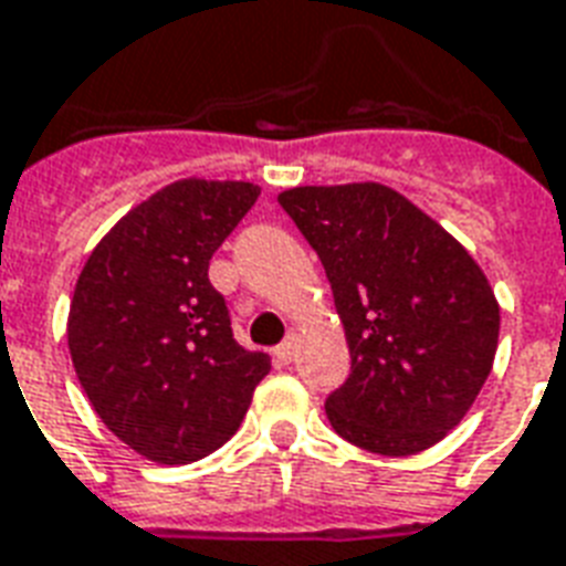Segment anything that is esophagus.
Masks as SVG:
<instances>
[{
	"label": "esophagus",
	"instance_id": "1",
	"mask_svg": "<svg viewBox=\"0 0 566 566\" xmlns=\"http://www.w3.org/2000/svg\"><path fill=\"white\" fill-rule=\"evenodd\" d=\"M273 356H275V361H279V365H287V361L296 359V338H287L284 344H279Z\"/></svg>",
	"mask_w": 566,
	"mask_h": 566
}]
</instances>
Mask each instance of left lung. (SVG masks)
<instances>
[{"label":"left lung","instance_id":"1","mask_svg":"<svg viewBox=\"0 0 566 566\" xmlns=\"http://www.w3.org/2000/svg\"><path fill=\"white\" fill-rule=\"evenodd\" d=\"M332 284L350 377L326 398L335 433L386 457L427 451L481 395L499 300L463 243L374 180L279 192Z\"/></svg>","mask_w":566,"mask_h":566}]
</instances>
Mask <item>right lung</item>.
Listing matches in <instances>:
<instances>
[{
  "instance_id": "obj_1",
  "label": "right lung",
  "mask_w": 566,
  "mask_h": 566,
  "mask_svg": "<svg viewBox=\"0 0 566 566\" xmlns=\"http://www.w3.org/2000/svg\"><path fill=\"white\" fill-rule=\"evenodd\" d=\"M261 196L249 180L157 189L94 245L73 287L67 347L85 398L150 463H196L234 437L266 353L234 340L210 258Z\"/></svg>"
}]
</instances>
